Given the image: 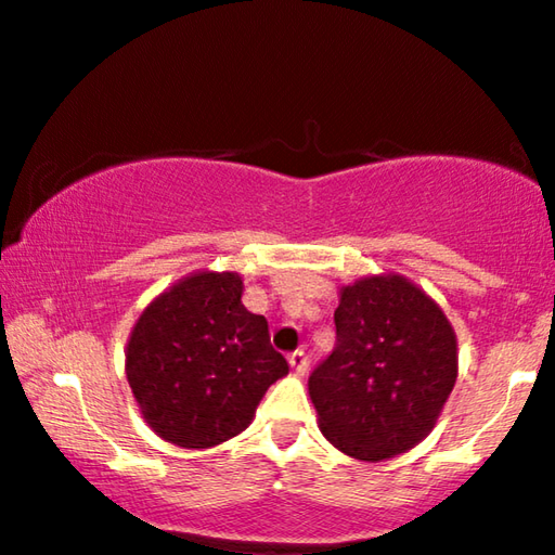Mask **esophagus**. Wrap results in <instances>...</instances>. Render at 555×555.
Returning a JSON list of instances; mask_svg holds the SVG:
<instances>
[{
    "mask_svg": "<svg viewBox=\"0 0 555 555\" xmlns=\"http://www.w3.org/2000/svg\"><path fill=\"white\" fill-rule=\"evenodd\" d=\"M287 362H291V366L295 370V374H300V377H304V374L308 372V357H306V351H293L291 357H287Z\"/></svg>",
    "mask_w": 555,
    "mask_h": 555,
    "instance_id": "esophagus-1",
    "label": "esophagus"
}]
</instances>
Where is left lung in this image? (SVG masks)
Here are the masks:
<instances>
[{
	"label": "left lung",
	"instance_id": "1",
	"mask_svg": "<svg viewBox=\"0 0 555 555\" xmlns=\"http://www.w3.org/2000/svg\"><path fill=\"white\" fill-rule=\"evenodd\" d=\"M336 347L308 379L319 428L359 462L415 449L456 385V331L430 295L398 275L341 285Z\"/></svg>",
	"mask_w": 555,
	"mask_h": 555
}]
</instances>
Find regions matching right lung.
<instances>
[{"mask_svg":"<svg viewBox=\"0 0 555 555\" xmlns=\"http://www.w3.org/2000/svg\"><path fill=\"white\" fill-rule=\"evenodd\" d=\"M240 272L198 270L172 283L134 321L127 383L163 441L211 449L240 436L287 362L264 315L242 304Z\"/></svg>","mask_w":555,"mask_h":555,"instance_id":"1","label":"right lung"}]
</instances>
